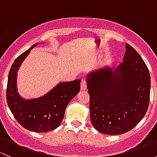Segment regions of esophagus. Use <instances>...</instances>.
Segmentation results:
<instances>
[{
  "label": "esophagus",
  "instance_id": "34e87169",
  "mask_svg": "<svg viewBox=\"0 0 157 157\" xmlns=\"http://www.w3.org/2000/svg\"><path fill=\"white\" fill-rule=\"evenodd\" d=\"M80 89L81 90H86V80L84 78L81 79V83H80Z\"/></svg>",
  "mask_w": 157,
  "mask_h": 157
}]
</instances>
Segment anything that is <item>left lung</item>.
Masks as SVG:
<instances>
[{
	"label": "left lung",
	"mask_w": 157,
	"mask_h": 157,
	"mask_svg": "<svg viewBox=\"0 0 157 157\" xmlns=\"http://www.w3.org/2000/svg\"><path fill=\"white\" fill-rule=\"evenodd\" d=\"M123 62L89 72L90 119L99 132L117 135L133 129L149 105L150 75L140 55L126 44Z\"/></svg>",
	"instance_id": "1"
}]
</instances>
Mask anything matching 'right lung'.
Instances as JSON below:
<instances>
[{
  "instance_id": "right-lung-1",
  "label": "right lung",
  "mask_w": 157,
  "mask_h": 157,
  "mask_svg": "<svg viewBox=\"0 0 157 157\" xmlns=\"http://www.w3.org/2000/svg\"><path fill=\"white\" fill-rule=\"evenodd\" d=\"M36 43L17 58L10 70L7 80V102L14 118L23 128L34 132H48L61 124L67 105L80 92V79L60 82L44 96L25 99L17 90V72Z\"/></svg>"
}]
</instances>
